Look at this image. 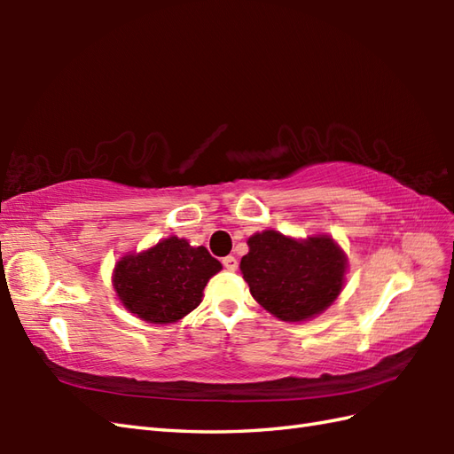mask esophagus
Wrapping results in <instances>:
<instances>
[{
    "instance_id": "1",
    "label": "esophagus",
    "mask_w": 454,
    "mask_h": 454,
    "mask_svg": "<svg viewBox=\"0 0 454 454\" xmlns=\"http://www.w3.org/2000/svg\"><path fill=\"white\" fill-rule=\"evenodd\" d=\"M222 265H224L228 271H236V269H238V259L234 255H228V257L222 259Z\"/></svg>"
}]
</instances>
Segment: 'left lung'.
Masks as SVG:
<instances>
[{"label": "left lung", "mask_w": 454, "mask_h": 454, "mask_svg": "<svg viewBox=\"0 0 454 454\" xmlns=\"http://www.w3.org/2000/svg\"><path fill=\"white\" fill-rule=\"evenodd\" d=\"M244 281L267 312L285 322H302L324 312L341 293L345 255L332 238L293 239L265 230L247 239Z\"/></svg>", "instance_id": "1"}]
</instances>
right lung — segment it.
I'll return each instance as SVG.
<instances>
[{
	"mask_svg": "<svg viewBox=\"0 0 454 454\" xmlns=\"http://www.w3.org/2000/svg\"><path fill=\"white\" fill-rule=\"evenodd\" d=\"M222 269L207 247H192L171 236L114 267V291L121 302L150 324L181 320L200 304L202 291Z\"/></svg>",
	"mask_w": 454,
	"mask_h": 454,
	"instance_id": "obj_1",
	"label": "right lung"
}]
</instances>
